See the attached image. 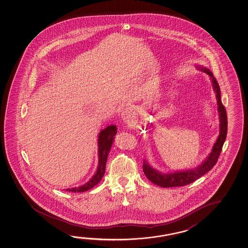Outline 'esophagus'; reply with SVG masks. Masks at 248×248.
Listing matches in <instances>:
<instances>
[{
  "mask_svg": "<svg viewBox=\"0 0 248 248\" xmlns=\"http://www.w3.org/2000/svg\"><path fill=\"white\" fill-rule=\"evenodd\" d=\"M123 120L127 124H130L132 119H133V114L130 110H125L123 111L122 113Z\"/></svg>",
  "mask_w": 248,
  "mask_h": 248,
  "instance_id": "1",
  "label": "esophagus"
}]
</instances>
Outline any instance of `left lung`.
Wrapping results in <instances>:
<instances>
[{
  "label": "left lung",
  "instance_id": "obj_1",
  "mask_svg": "<svg viewBox=\"0 0 248 248\" xmlns=\"http://www.w3.org/2000/svg\"><path fill=\"white\" fill-rule=\"evenodd\" d=\"M197 68L204 73H207V75H209L212 83H213L214 90L216 93L218 111H219V137L217 138L210 154L208 155L206 160L201 165L196 167L195 169H191V170H187L175 171V172L163 174V173H161L153 169L148 163L146 160H144L143 165H142L144 175H146L147 178L149 179L151 183H153L160 187H172L185 186V185L195 182L197 179H199L200 177L205 175L208 171L211 170L212 168L215 166V163H217V161H218L219 154L222 150L224 142L227 138L228 117H227L226 109L222 105V102L220 99V90H219V84L215 79V78L214 77L210 70L204 68L202 66H199V65L197 66Z\"/></svg>",
  "mask_w": 248,
  "mask_h": 248
}]
</instances>
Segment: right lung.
I'll list each match as a JSON object with an SVG mask.
<instances>
[{
    "label": "right lung",
    "mask_w": 248,
    "mask_h": 248,
    "mask_svg": "<svg viewBox=\"0 0 248 248\" xmlns=\"http://www.w3.org/2000/svg\"><path fill=\"white\" fill-rule=\"evenodd\" d=\"M117 134V126H107L105 130H102L98 134V166L96 173L90 179L87 183L78 187L66 188L65 191L73 192V193H81L85 191L89 190L90 188L97 185L106 172V162L108 158V155L110 152V148L113 143L115 135Z\"/></svg>",
    "instance_id": "add662e5"
}]
</instances>
